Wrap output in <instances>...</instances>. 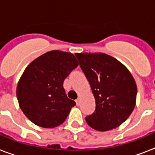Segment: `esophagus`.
<instances>
[{
    "label": "esophagus",
    "instance_id": "esophagus-1",
    "mask_svg": "<svg viewBox=\"0 0 155 155\" xmlns=\"http://www.w3.org/2000/svg\"><path fill=\"white\" fill-rule=\"evenodd\" d=\"M75 102H76V104H77L78 106L80 105V98H78V99L75 101Z\"/></svg>",
    "mask_w": 155,
    "mask_h": 155
}]
</instances>
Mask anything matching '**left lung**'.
Instances as JSON below:
<instances>
[{
	"label": "left lung",
	"instance_id": "1",
	"mask_svg": "<svg viewBox=\"0 0 155 155\" xmlns=\"http://www.w3.org/2000/svg\"><path fill=\"white\" fill-rule=\"evenodd\" d=\"M80 68L88 80L96 109L86 117L90 127L108 131L118 127L132 113L136 104L137 85L130 71L104 53H76Z\"/></svg>",
	"mask_w": 155,
	"mask_h": 155
}]
</instances>
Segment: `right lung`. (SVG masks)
<instances>
[{
	"label": "right lung",
	"mask_w": 155,
	"mask_h": 155,
	"mask_svg": "<svg viewBox=\"0 0 155 155\" xmlns=\"http://www.w3.org/2000/svg\"><path fill=\"white\" fill-rule=\"evenodd\" d=\"M78 62L71 53L51 51L30 63L17 87L21 109L34 124L54 128L66 120L75 102L68 99L63 81Z\"/></svg>",
	"instance_id": "1"
}]
</instances>
